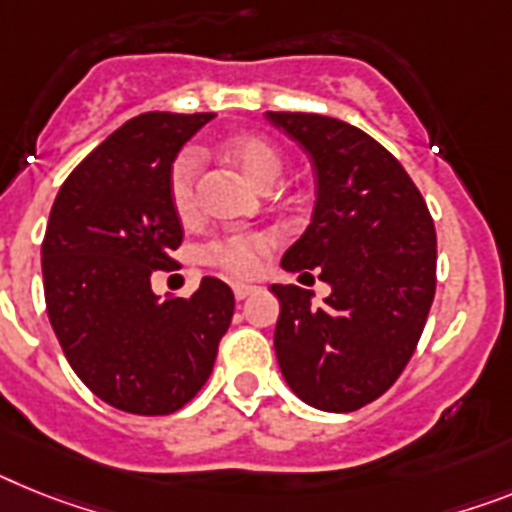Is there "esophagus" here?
<instances>
[{"label":"esophagus","mask_w":512,"mask_h":512,"mask_svg":"<svg viewBox=\"0 0 512 512\" xmlns=\"http://www.w3.org/2000/svg\"><path fill=\"white\" fill-rule=\"evenodd\" d=\"M257 291V286H249V283H234V296L239 302H244L247 296H252Z\"/></svg>","instance_id":"esophagus-1"}]
</instances>
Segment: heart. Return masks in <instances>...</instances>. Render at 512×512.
Listing matches in <instances>:
<instances>
[{
  "mask_svg": "<svg viewBox=\"0 0 512 512\" xmlns=\"http://www.w3.org/2000/svg\"><path fill=\"white\" fill-rule=\"evenodd\" d=\"M223 156L257 187H270L281 176L283 158L276 145L260 135H231L223 140ZM197 171L200 158L195 150H182L169 166V203L182 221L197 213ZM276 247V236L270 231H226L205 244L203 255L210 265L234 273V276H252L260 270L265 255Z\"/></svg>",
  "mask_w": 512,
  "mask_h": 512,
  "instance_id": "1",
  "label": "heart"
}]
</instances>
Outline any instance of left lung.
I'll return each instance as SVG.
<instances>
[{
	"label": "left lung",
	"instance_id": "left-lung-1",
	"mask_svg": "<svg viewBox=\"0 0 512 512\" xmlns=\"http://www.w3.org/2000/svg\"><path fill=\"white\" fill-rule=\"evenodd\" d=\"M265 117L307 150L317 176L312 223L281 265L317 270L333 289L315 307L309 291L273 286L278 364L304 403L356 411L401 377L422 338L437 286L435 221L398 158L359 127L302 111Z\"/></svg>",
	"mask_w": 512,
	"mask_h": 512
}]
</instances>
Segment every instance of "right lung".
<instances>
[{
  "mask_svg": "<svg viewBox=\"0 0 512 512\" xmlns=\"http://www.w3.org/2000/svg\"><path fill=\"white\" fill-rule=\"evenodd\" d=\"M216 114L148 111L77 163L41 244L46 312L75 375L109 406L166 416L213 372L234 294L205 276L190 299L161 302L156 270H176L182 221L169 203V166Z\"/></svg>",
  "mask_w": 512,
  "mask_h": 512,
  "instance_id": "add662e5",
  "label": "right lung"
}]
</instances>
